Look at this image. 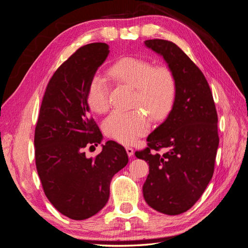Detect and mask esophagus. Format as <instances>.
I'll use <instances>...</instances> for the list:
<instances>
[{
	"label": "esophagus",
	"mask_w": 248,
	"mask_h": 248,
	"mask_svg": "<svg viewBox=\"0 0 248 248\" xmlns=\"http://www.w3.org/2000/svg\"><path fill=\"white\" fill-rule=\"evenodd\" d=\"M126 152H127V154H128L129 157H131L133 155V153H134L133 149L131 147H126Z\"/></svg>",
	"instance_id": "1"
}]
</instances>
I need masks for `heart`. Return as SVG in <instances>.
<instances>
[{
  "instance_id": "b5f03b06",
  "label": "heart",
  "mask_w": 248,
  "mask_h": 248,
  "mask_svg": "<svg viewBox=\"0 0 248 248\" xmlns=\"http://www.w3.org/2000/svg\"><path fill=\"white\" fill-rule=\"evenodd\" d=\"M108 76L117 84L133 89L131 107L139 108L127 112L114 111L104 120V132L119 142L131 144L149 130V116L159 122L174 108L177 79L167 66H155L144 59L125 57L109 67ZM87 101L97 114L108 109V85L100 76H95L90 81Z\"/></svg>"
}]
</instances>
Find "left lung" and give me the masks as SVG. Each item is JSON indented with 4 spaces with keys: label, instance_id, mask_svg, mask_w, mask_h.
I'll list each match as a JSON object with an SVG mask.
<instances>
[{
    "label": "left lung",
    "instance_id": "1",
    "mask_svg": "<svg viewBox=\"0 0 248 248\" xmlns=\"http://www.w3.org/2000/svg\"><path fill=\"white\" fill-rule=\"evenodd\" d=\"M145 46L175 73L177 97L167 119L148 136V148L136 152L149 163L142 193L156 211L178 215L196 204L212 179L218 120L204 74L185 52L162 39L146 40ZM160 148L164 154L158 152Z\"/></svg>",
    "mask_w": 248,
    "mask_h": 248
}]
</instances>
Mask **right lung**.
Masks as SVG:
<instances>
[{
    "label": "right lung",
    "instance_id": "obj_1",
    "mask_svg": "<svg viewBox=\"0 0 248 248\" xmlns=\"http://www.w3.org/2000/svg\"><path fill=\"white\" fill-rule=\"evenodd\" d=\"M109 54L107 43L78 48L59 67L46 87L35 129L36 168L44 193L60 213L74 220L98 213L109 198L111 178L128 163L123 146L101 145L102 134L90 116L87 91Z\"/></svg>",
    "mask_w": 248,
    "mask_h": 248
}]
</instances>
